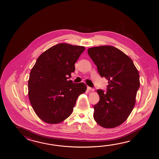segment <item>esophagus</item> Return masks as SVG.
I'll return each mask as SVG.
<instances>
[{
  "mask_svg": "<svg viewBox=\"0 0 159 159\" xmlns=\"http://www.w3.org/2000/svg\"><path fill=\"white\" fill-rule=\"evenodd\" d=\"M88 90H90V91H95L94 88H90V87H89V86H88Z\"/></svg>",
  "mask_w": 159,
  "mask_h": 159,
  "instance_id": "1",
  "label": "esophagus"
}]
</instances>
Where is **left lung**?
Instances as JSON below:
<instances>
[{"mask_svg": "<svg viewBox=\"0 0 159 159\" xmlns=\"http://www.w3.org/2000/svg\"><path fill=\"white\" fill-rule=\"evenodd\" d=\"M88 52L99 75L108 81L106 93L97 90L99 101L94 106V119L104 128H114L125 122L134 107L138 70L131 58L112 46L90 48Z\"/></svg>", "mask_w": 159, "mask_h": 159, "instance_id": "left-lung-1", "label": "left lung"}]
</instances>
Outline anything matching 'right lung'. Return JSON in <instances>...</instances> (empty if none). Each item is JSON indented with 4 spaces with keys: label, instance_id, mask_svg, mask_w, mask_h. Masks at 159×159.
Wrapping results in <instances>:
<instances>
[{
    "label": "right lung",
    "instance_id": "1",
    "mask_svg": "<svg viewBox=\"0 0 159 159\" xmlns=\"http://www.w3.org/2000/svg\"><path fill=\"white\" fill-rule=\"evenodd\" d=\"M84 49L60 43L37 58L28 80V97L35 113L43 121L57 124L68 118L78 96L86 90L84 83L73 84L68 80Z\"/></svg>",
    "mask_w": 159,
    "mask_h": 159
}]
</instances>
